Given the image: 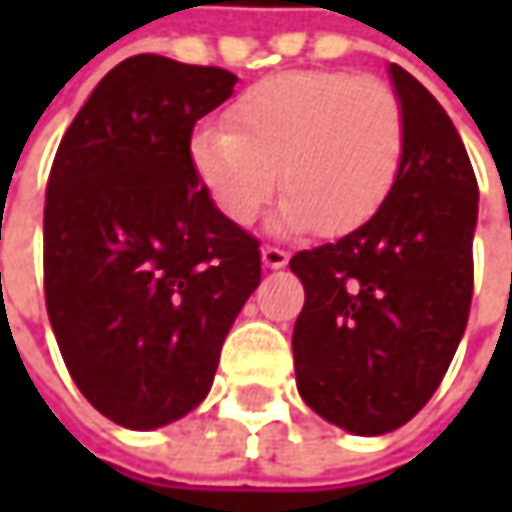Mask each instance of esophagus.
I'll return each mask as SVG.
<instances>
[{
  "label": "esophagus",
  "instance_id": "esophagus-1",
  "mask_svg": "<svg viewBox=\"0 0 512 512\" xmlns=\"http://www.w3.org/2000/svg\"><path fill=\"white\" fill-rule=\"evenodd\" d=\"M287 250H282V247H273V245H265L262 247V262H265V267H270V270H279V267L287 265Z\"/></svg>",
  "mask_w": 512,
  "mask_h": 512
}]
</instances>
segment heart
<instances>
[{
    "mask_svg": "<svg viewBox=\"0 0 512 512\" xmlns=\"http://www.w3.org/2000/svg\"><path fill=\"white\" fill-rule=\"evenodd\" d=\"M227 125L187 139L196 179L216 210L247 227L276 187L273 227L342 236L367 225L399 182L404 110L379 79L350 70H287L245 88Z\"/></svg>",
    "mask_w": 512,
    "mask_h": 512,
    "instance_id": "1",
    "label": "heart"
}]
</instances>
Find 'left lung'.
<instances>
[{
    "instance_id": "1",
    "label": "left lung",
    "mask_w": 512,
    "mask_h": 512,
    "mask_svg": "<svg viewBox=\"0 0 512 512\" xmlns=\"http://www.w3.org/2000/svg\"><path fill=\"white\" fill-rule=\"evenodd\" d=\"M387 70L404 110L399 182L367 225L290 259L305 285L293 327L299 393L356 436L390 433L430 402L473 299V165L433 93L399 65Z\"/></svg>"
}]
</instances>
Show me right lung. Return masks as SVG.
I'll use <instances>...</instances> for the list:
<instances>
[{
  "label": "right lung",
  "mask_w": 512,
  "mask_h": 512,
  "mask_svg": "<svg viewBox=\"0 0 512 512\" xmlns=\"http://www.w3.org/2000/svg\"><path fill=\"white\" fill-rule=\"evenodd\" d=\"M236 82L222 68L130 56L90 93L50 168V327L82 396L130 430L202 404L262 282L259 242L216 210L187 156L193 125Z\"/></svg>",
  "instance_id": "add662e5"
}]
</instances>
